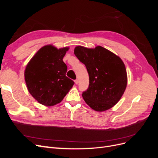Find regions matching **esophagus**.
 Segmentation results:
<instances>
[{
  "mask_svg": "<svg viewBox=\"0 0 158 158\" xmlns=\"http://www.w3.org/2000/svg\"><path fill=\"white\" fill-rule=\"evenodd\" d=\"M74 82H75V84H78V80L77 79L75 80H74Z\"/></svg>",
  "mask_w": 158,
  "mask_h": 158,
  "instance_id": "esophagus-1",
  "label": "esophagus"
}]
</instances>
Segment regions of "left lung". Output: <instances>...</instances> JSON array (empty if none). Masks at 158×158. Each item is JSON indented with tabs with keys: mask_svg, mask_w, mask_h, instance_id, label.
<instances>
[{
	"mask_svg": "<svg viewBox=\"0 0 158 158\" xmlns=\"http://www.w3.org/2000/svg\"><path fill=\"white\" fill-rule=\"evenodd\" d=\"M74 55L85 64L89 74V87L82 93L85 102L97 111L113 107L121 98L127 84L123 60L101 46L95 49L77 46Z\"/></svg>",
	"mask_w": 158,
	"mask_h": 158,
	"instance_id": "8db88e82",
	"label": "left lung"
}]
</instances>
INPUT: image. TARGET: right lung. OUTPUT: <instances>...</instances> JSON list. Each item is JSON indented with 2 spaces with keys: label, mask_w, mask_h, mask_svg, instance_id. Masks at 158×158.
Masks as SVG:
<instances>
[{
  "label": "right lung",
  "mask_w": 158,
  "mask_h": 158,
  "mask_svg": "<svg viewBox=\"0 0 158 158\" xmlns=\"http://www.w3.org/2000/svg\"><path fill=\"white\" fill-rule=\"evenodd\" d=\"M69 47H43L28 63L24 73L27 88L40 103L52 106L60 103L74 82L67 76L63 59Z\"/></svg>",
  "instance_id": "obj_1"
}]
</instances>
